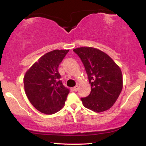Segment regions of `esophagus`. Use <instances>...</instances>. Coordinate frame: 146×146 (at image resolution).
I'll list each match as a JSON object with an SVG mask.
<instances>
[{
  "label": "esophagus",
  "mask_w": 146,
  "mask_h": 146,
  "mask_svg": "<svg viewBox=\"0 0 146 146\" xmlns=\"http://www.w3.org/2000/svg\"><path fill=\"white\" fill-rule=\"evenodd\" d=\"M71 90H73V91H75V92L78 91V86H75V87H73V88H71Z\"/></svg>",
  "instance_id": "1"
}]
</instances>
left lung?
<instances>
[{"instance_id":"1","label":"left lung","mask_w":146,"mask_h":146,"mask_svg":"<svg viewBox=\"0 0 146 146\" xmlns=\"http://www.w3.org/2000/svg\"><path fill=\"white\" fill-rule=\"evenodd\" d=\"M84 64L91 91L81 98L88 109L101 113L113 106L123 88V77L119 66L104 52L96 48L84 46L73 49Z\"/></svg>"}]
</instances>
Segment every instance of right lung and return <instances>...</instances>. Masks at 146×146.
I'll use <instances>...</instances> for the list:
<instances>
[{"mask_svg":"<svg viewBox=\"0 0 146 146\" xmlns=\"http://www.w3.org/2000/svg\"><path fill=\"white\" fill-rule=\"evenodd\" d=\"M69 50H53L40 58L24 77L25 93L37 110L46 115L57 113L65 104L69 90L60 78L58 66Z\"/></svg>","mask_w":146,"mask_h":146,"instance_id":"add662e5","label":"right lung"}]
</instances>
